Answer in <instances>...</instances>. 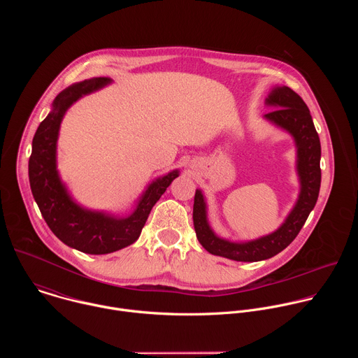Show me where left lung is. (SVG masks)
<instances>
[{
    "label": "left lung",
    "mask_w": 358,
    "mask_h": 358,
    "mask_svg": "<svg viewBox=\"0 0 358 358\" xmlns=\"http://www.w3.org/2000/svg\"><path fill=\"white\" fill-rule=\"evenodd\" d=\"M275 109L265 115L266 119L287 130L297 145V171L301 191L293 211L285 224L271 235L250 242L234 243L218 238L207 221L206 201L199 189L195 191L192 220L199 243L210 253L218 255L238 262H257L269 259L282 252L297 236L301 227L315 208L322 181L320 170V138L313 124L310 110L303 99L287 86H279L272 90L266 99Z\"/></svg>",
    "instance_id": "8db88e82"
}]
</instances>
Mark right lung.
<instances>
[{
  "instance_id": "add662e5",
  "label": "right lung",
  "mask_w": 358,
  "mask_h": 358,
  "mask_svg": "<svg viewBox=\"0 0 358 358\" xmlns=\"http://www.w3.org/2000/svg\"><path fill=\"white\" fill-rule=\"evenodd\" d=\"M109 82V78L83 80L57 96L54 110L36 129L28 164L31 191L49 229L65 245L90 255L110 253L136 242L151 208L171 181L178 177L176 170L152 182L141 196L136 211L127 218H113L83 210L69 198L58 177L55 159L62 117L79 97L103 87Z\"/></svg>"
}]
</instances>
